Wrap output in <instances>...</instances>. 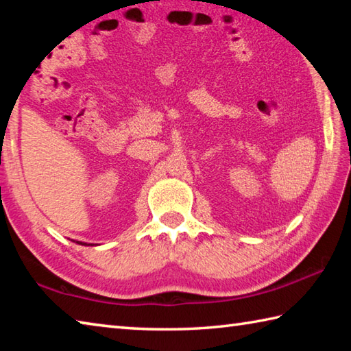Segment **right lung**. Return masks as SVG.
Segmentation results:
<instances>
[{"label": "right lung", "instance_id": "1", "mask_svg": "<svg viewBox=\"0 0 351 351\" xmlns=\"http://www.w3.org/2000/svg\"><path fill=\"white\" fill-rule=\"evenodd\" d=\"M76 244H81V245H95V244H87V242H81V241H76Z\"/></svg>", "mask_w": 351, "mask_h": 351}]
</instances>
